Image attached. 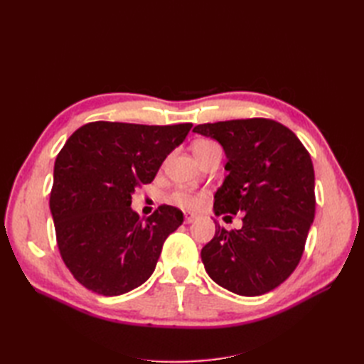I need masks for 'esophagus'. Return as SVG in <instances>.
I'll return each instance as SVG.
<instances>
[{
  "label": "esophagus",
  "mask_w": 364,
  "mask_h": 364,
  "mask_svg": "<svg viewBox=\"0 0 364 364\" xmlns=\"http://www.w3.org/2000/svg\"><path fill=\"white\" fill-rule=\"evenodd\" d=\"M194 220H197V215L196 214H185V223L186 225H190V223H193L194 222Z\"/></svg>",
  "instance_id": "obj_1"
}]
</instances>
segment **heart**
<instances>
[{
	"label": "heart",
	"mask_w": 364,
	"mask_h": 364,
	"mask_svg": "<svg viewBox=\"0 0 364 364\" xmlns=\"http://www.w3.org/2000/svg\"><path fill=\"white\" fill-rule=\"evenodd\" d=\"M209 146H215L214 142L211 141H199L194 144V151L209 147ZM171 203L181 206L182 209H197L199 206H202L203 203V196L202 194H197L193 191H186V190H181V191H176L171 196Z\"/></svg>",
	"instance_id": "obj_1"
}]
</instances>
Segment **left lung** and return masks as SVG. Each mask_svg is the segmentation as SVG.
<instances>
[{"instance_id":"8db88e82","label":"left lung","mask_w":364,"mask_h":364,"mask_svg":"<svg viewBox=\"0 0 364 364\" xmlns=\"http://www.w3.org/2000/svg\"><path fill=\"white\" fill-rule=\"evenodd\" d=\"M193 132L215 139L228 159L214 214L243 220L230 232L215 223L214 238L200 252L205 270L235 294L269 293L299 264L313 225L310 153L290 129L266 118L206 123Z\"/></svg>"}]
</instances>
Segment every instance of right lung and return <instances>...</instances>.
Instances as JSON below:
<instances>
[{
    "instance_id": "1",
    "label": "right lung",
    "mask_w": 364,
    "mask_h": 364,
    "mask_svg": "<svg viewBox=\"0 0 364 364\" xmlns=\"http://www.w3.org/2000/svg\"><path fill=\"white\" fill-rule=\"evenodd\" d=\"M191 123L144 126L95 121L77 129L54 162L50 209L65 266L83 287L118 296L155 272L164 241L183 223L162 205L147 220L130 208Z\"/></svg>"
}]
</instances>
